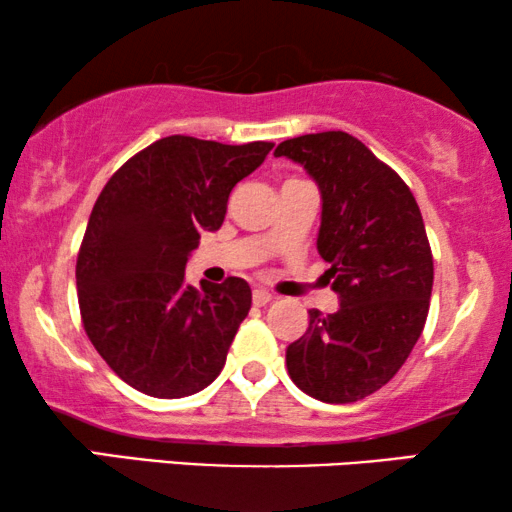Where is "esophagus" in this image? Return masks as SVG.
Returning <instances> with one entry per match:
<instances>
[{
	"label": "esophagus",
	"mask_w": 512,
	"mask_h": 512,
	"mask_svg": "<svg viewBox=\"0 0 512 512\" xmlns=\"http://www.w3.org/2000/svg\"><path fill=\"white\" fill-rule=\"evenodd\" d=\"M270 300H272V293H270V291H265V289H254V305L263 307V305H268Z\"/></svg>",
	"instance_id": "34e87169"
}]
</instances>
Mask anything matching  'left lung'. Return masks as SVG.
<instances>
[{
	"label": "left lung",
	"instance_id": "obj_1",
	"mask_svg": "<svg viewBox=\"0 0 512 512\" xmlns=\"http://www.w3.org/2000/svg\"><path fill=\"white\" fill-rule=\"evenodd\" d=\"M275 156L319 186L317 249L340 298L338 312L310 310L286 368L317 401H361L398 373L424 331L433 258L422 212L405 181L342 130L286 139Z\"/></svg>",
	"mask_w": 512,
	"mask_h": 512
}]
</instances>
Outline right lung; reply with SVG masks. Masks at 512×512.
Instances as JSON below:
<instances>
[{
	"label": "right lung",
	"instance_id": "right-lung-1",
	"mask_svg": "<svg viewBox=\"0 0 512 512\" xmlns=\"http://www.w3.org/2000/svg\"><path fill=\"white\" fill-rule=\"evenodd\" d=\"M270 142L230 146L172 135L132 156L102 188L76 258L83 328L109 368L156 398L209 387L226 366L251 289L186 282L200 235L226 219L230 191Z\"/></svg>",
	"mask_w": 512,
	"mask_h": 512
}]
</instances>
